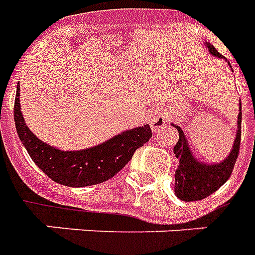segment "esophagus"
Instances as JSON below:
<instances>
[{"instance_id": "34e87169", "label": "esophagus", "mask_w": 255, "mask_h": 255, "mask_svg": "<svg viewBox=\"0 0 255 255\" xmlns=\"http://www.w3.org/2000/svg\"><path fill=\"white\" fill-rule=\"evenodd\" d=\"M165 118L163 115H159V114H155V115L151 116V126L153 132H159L160 128H163L165 126Z\"/></svg>"}]
</instances>
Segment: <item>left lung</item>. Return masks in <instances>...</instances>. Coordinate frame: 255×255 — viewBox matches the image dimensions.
I'll return each instance as SVG.
<instances>
[{"label":"left lung","instance_id":"obj_1","mask_svg":"<svg viewBox=\"0 0 255 255\" xmlns=\"http://www.w3.org/2000/svg\"><path fill=\"white\" fill-rule=\"evenodd\" d=\"M206 47L213 55L218 58H224L217 50L214 49L213 45L206 43ZM241 107L238 114L237 124V136L234 140L233 149L230 155L220 164H204L194 159L190 149L188 147V141L185 139L184 132L178 126H174L178 131L177 144L174 145L173 152L176 157L180 160L176 174H174V193L182 201H200L204 200L228 181L230 174L233 172V168L237 161L238 152L241 147Z\"/></svg>","mask_w":255,"mask_h":255}]
</instances>
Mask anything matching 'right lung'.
Masks as SVG:
<instances>
[{"label": "right lung", "instance_id": "add662e5", "mask_svg": "<svg viewBox=\"0 0 255 255\" xmlns=\"http://www.w3.org/2000/svg\"><path fill=\"white\" fill-rule=\"evenodd\" d=\"M14 122L17 133L33 161L51 180L66 186H90L112 178L132 159L137 148L152 137L145 124L83 151H59L43 143L25 124L19 107V83L14 100Z\"/></svg>", "mask_w": 255, "mask_h": 255}]
</instances>
